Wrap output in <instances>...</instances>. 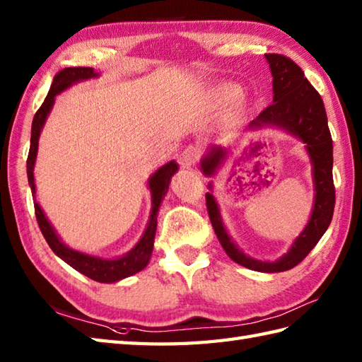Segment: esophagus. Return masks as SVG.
I'll use <instances>...</instances> for the list:
<instances>
[{
    "mask_svg": "<svg viewBox=\"0 0 362 362\" xmlns=\"http://www.w3.org/2000/svg\"><path fill=\"white\" fill-rule=\"evenodd\" d=\"M198 158H199V150L197 147H194V146H190V147H187L186 150L182 151L180 159H181L182 167H192V165L197 164Z\"/></svg>",
    "mask_w": 362,
    "mask_h": 362,
    "instance_id": "34e87169",
    "label": "esophagus"
}]
</instances>
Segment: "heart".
Returning <instances> with one entry per match:
<instances>
[{
    "instance_id": "1",
    "label": "heart",
    "mask_w": 362,
    "mask_h": 362,
    "mask_svg": "<svg viewBox=\"0 0 362 362\" xmlns=\"http://www.w3.org/2000/svg\"><path fill=\"white\" fill-rule=\"evenodd\" d=\"M240 95H242V90L235 85H220L216 90L214 91V99L215 102L221 103V105H226V103L235 102Z\"/></svg>"
}]
</instances>
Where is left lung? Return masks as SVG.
<instances>
[{"mask_svg":"<svg viewBox=\"0 0 362 362\" xmlns=\"http://www.w3.org/2000/svg\"><path fill=\"white\" fill-rule=\"evenodd\" d=\"M272 74V103L264 108L259 117L249 124L247 130L263 127H276L299 138L307 148L313 164L315 182V204L307 226L294 240L290 251L276 262H263L247 257L232 242L224 228L218 204L212 194H206L209 218L224 251L235 263L247 269L260 272H282L294 268L325 234L333 218L334 186H333V141L328 130L327 113L322 98L311 86L303 71L282 54H264ZM229 148L212 146L202 159V170L212 176L229 155ZM212 190V184H209Z\"/></svg>","mask_w":362,"mask_h":362,"instance_id":"1","label":"left lung"}]
</instances>
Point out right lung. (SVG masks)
I'll use <instances>...</instances> for the list:
<instances>
[{"label":"right lung","mask_w":362,"mask_h":362,"mask_svg":"<svg viewBox=\"0 0 362 362\" xmlns=\"http://www.w3.org/2000/svg\"><path fill=\"white\" fill-rule=\"evenodd\" d=\"M99 77V72H95L93 68H85V66H77V68H65L60 72L55 74L51 90L47 93L45 102L32 120V128H30V148L28 155V181L32 190V197L35 198V181H34V165L37 159V151H38V138L40 133L43 130V125L46 122L47 115L51 113L52 105L55 102V95L63 93L71 85L77 82H82V80ZM178 170V164L175 160H170L165 165L159 167L158 170L150 176L148 180V189L151 192V214L147 223V228L144 230L141 240L136 246L124 254L122 257H117V259H102V257L95 255H88L83 252L74 251V249L68 247L65 243L59 238L57 232L54 230L52 224L47 221L45 212L37 202H34L35 207V216L38 221L40 230L45 237V240L49 245V247L54 251L55 255H59L63 262H66L69 267L74 268L76 271L82 272L83 276L90 277L95 282L100 284H113L117 280H122L125 277H130L136 272L142 271L147 267L151 257V251H153V243H155V234H156V226H158V211L160 202L165 197L168 190V184H170L172 176Z\"/></svg>","instance_id":"1"}]
</instances>
